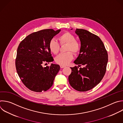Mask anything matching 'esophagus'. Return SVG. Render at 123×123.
<instances>
[{
	"mask_svg": "<svg viewBox=\"0 0 123 123\" xmlns=\"http://www.w3.org/2000/svg\"><path fill=\"white\" fill-rule=\"evenodd\" d=\"M60 67L61 68H65L66 66H64V65H60Z\"/></svg>",
	"mask_w": 123,
	"mask_h": 123,
	"instance_id": "esophagus-1",
	"label": "esophagus"
}]
</instances>
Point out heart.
<instances>
[{"label":"heart","instance_id":"1","mask_svg":"<svg viewBox=\"0 0 123 123\" xmlns=\"http://www.w3.org/2000/svg\"><path fill=\"white\" fill-rule=\"evenodd\" d=\"M60 45L66 44V51L67 52L59 54L55 58V62L60 65H67L72 60L73 55L78 54L80 50V44L76 40L75 37L69 32H65L60 35L58 37ZM49 48L50 51L55 55L58 53L60 50V44L54 38L49 42Z\"/></svg>","mask_w":123,"mask_h":123}]
</instances>
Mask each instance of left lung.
<instances>
[{
  "mask_svg": "<svg viewBox=\"0 0 123 123\" xmlns=\"http://www.w3.org/2000/svg\"><path fill=\"white\" fill-rule=\"evenodd\" d=\"M75 33L80 40L81 48L74 63L79 67L70 68L68 76L70 85L77 91L85 92L98 85L106 71L108 61L107 51L101 39L83 29H77Z\"/></svg>",
  "mask_w": 123,
  "mask_h": 123,
  "instance_id": "obj_1",
  "label": "left lung"
}]
</instances>
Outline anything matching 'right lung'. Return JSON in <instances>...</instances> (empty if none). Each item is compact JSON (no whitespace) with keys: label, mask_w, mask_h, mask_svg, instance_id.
<instances>
[{"label":"right lung","mask_w":123,"mask_h":123,"mask_svg":"<svg viewBox=\"0 0 123 123\" xmlns=\"http://www.w3.org/2000/svg\"><path fill=\"white\" fill-rule=\"evenodd\" d=\"M60 31L47 29L34 32L18 46L15 59L17 72L24 85L32 91H46L53 85L60 66L53 64L45 67L43 65L54 61L49 43Z\"/></svg>","instance_id":"1"}]
</instances>
